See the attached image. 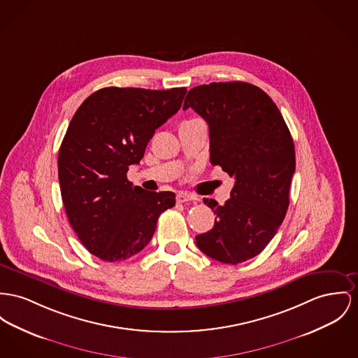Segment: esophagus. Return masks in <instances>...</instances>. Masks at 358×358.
I'll use <instances>...</instances> for the list:
<instances>
[{
    "instance_id": "34e87169",
    "label": "esophagus",
    "mask_w": 358,
    "mask_h": 358,
    "mask_svg": "<svg viewBox=\"0 0 358 358\" xmlns=\"http://www.w3.org/2000/svg\"><path fill=\"white\" fill-rule=\"evenodd\" d=\"M196 198L195 196H192L190 194H187V192H179L178 195H176V201L179 202V203H185V202H190V201H195Z\"/></svg>"
}]
</instances>
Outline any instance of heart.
Masks as SVG:
<instances>
[{
	"label": "heart",
	"instance_id": "obj_1",
	"mask_svg": "<svg viewBox=\"0 0 358 358\" xmlns=\"http://www.w3.org/2000/svg\"><path fill=\"white\" fill-rule=\"evenodd\" d=\"M187 122H189V120H187Z\"/></svg>",
	"mask_w": 358,
	"mask_h": 358
}]
</instances>
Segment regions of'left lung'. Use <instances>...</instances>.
I'll use <instances>...</instances> for the list:
<instances>
[{
  "label": "left lung",
  "mask_w": 358,
  "mask_h": 358,
  "mask_svg": "<svg viewBox=\"0 0 358 358\" xmlns=\"http://www.w3.org/2000/svg\"><path fill=\"white\" fill-rule=\"evenodd\" d=\"M189 107L209 124L212 166L235 179L222 206L203 199L217 217L195 243L218 262H245L262 252L284 221L296 169L290 131L271 97L243 81L195 87L185 99L183 110Z\"/></svg>",
  "instance_id": "8db88e82"
}]
</instances>
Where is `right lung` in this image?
<instances>
[{"mask_svg": "<svg viewBox=\"0 0 358 358\" xmlns=\"http://www.w3.org/2000/svg\"><path fill=\"white\" fill-rule=\"evenodd\" d=\"M187 90L101 88L73 115L58 153L65 212L83 245L106 262L146 247L160 215L175 205L171 191H146L127 180L157 127L182 106Z\"/></svg>", "mask_w": 358, "mask_h": 358, "instance_id": "right-lung-1", "label": "right lung"}]
</instances>
